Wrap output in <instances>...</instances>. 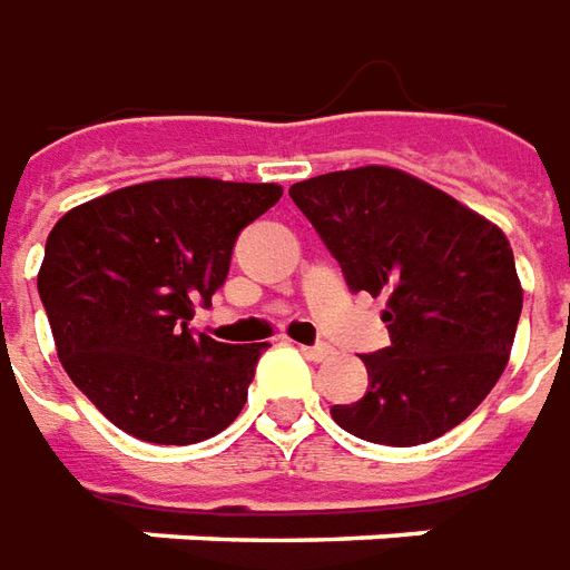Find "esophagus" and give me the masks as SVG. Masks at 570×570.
Instances as JSON below:
<instances>
[{
    "instance_id": "obj_1",
    "label": "esophagus",
    "mask_w": 570,
    "mask_h": 570,
    "mask_svg": "<svg viewBox=\"0 0 570 570\" xmlns=\"http://www.w3.org/2000/svg\"><path fill=\"white\" fill-rule=\"evenodd\" d=\"M301 353L306 358H313V362H325V358L334 356V350H331L328 343H316V346H301Z\"/></svg>"
}]
</instances>
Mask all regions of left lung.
<instances>
[{"mask_svg": "<svg viewBox=\"0 0 570 570\" xmlns=\"http://www.w3.org/2000/svg\"><path fill=\"white\" fill-rule=\"evenodd\" d=\"M346 285L386 294L390 346L362 356L368 393L334 405L346 433L423 445L470 417L510 362L522 285L510 239L442 189L386 165L294 184Z\"/></svg>", "mask_w": 570, "mask_h": 570, "instance_id": "obj_1", "label": "left lung"}]
</instances>
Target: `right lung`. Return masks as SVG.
I'll use <instances>...</instances> for the list:
<instances>
[{
  "label": "right lung",
  "mask_w": 570,
  "mask_h": 570,
  "mask_svg": "<svg viewBox=\"0 0 570 570\" xmlns=\"http://www.w3.org/2000/svg\"><path fill=\"white\" fill-rule=\"evenodd\" d=\"M278 184L171 177L76 205L48 233L39 297L70 381L135 439L193 445L239 417L269 343H217L189 318L229 273Z\"/></svg>",
  "instance_id": "1"
}]
</instances>
